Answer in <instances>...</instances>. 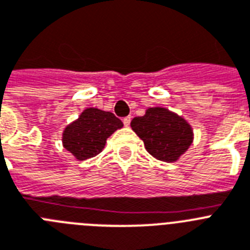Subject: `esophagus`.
<instances>
[{"label": "esophagus", "instance_id": "1", "mask_svg": "<svg viewBox=\"0 0 250 250\" xmlns=\"http://www.w3.org/2000/svg\"><path fill=\"white\" fill-rule=\"evenodd\" d=\"M131 121H132V118L129 116L125 117V118H123V125H125V127H128V125H131Z\"/></svg>", "mask_w": 250, "mask_h": 250}]
</instances>
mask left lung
<instances>
[{
    "label": "left lung",
    "instance_id": "obj_1",
    "mask_svg": "<svg viewBox=\"0 0 250 250\" xmlns=\"http://www.w3.org/2000/svg\"><path fill=\"white\" fill-rule=\"evenodd\" d=\"M131 127L149 155L165 162L177 161L194 138L185 119L166 108H148L145 116L132 119Z\"/></svg>",
    "mask_w": 250,
    "mask_h": 250
}]
</instances>
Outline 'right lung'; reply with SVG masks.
Returning <instances> with one entry per match:
<instances>
[{
    "instance_id": "add662e5",
    "label": "right lung",
    "mask_w": 250,
    "mask_h": 250,
    "mask_svg": "<svg viewBox=\"0 0 250 250\" xmlns=\"http://www.w3.org/2000/svg\"><path fill=\"white\" fill-rule=\"evenodd\" d=\"M122 127V121L113 113L86 108L75 122L65 128L62 145L75 158L84 161L101 153L107 138Z\"/></svg>"
}]
</instances>
